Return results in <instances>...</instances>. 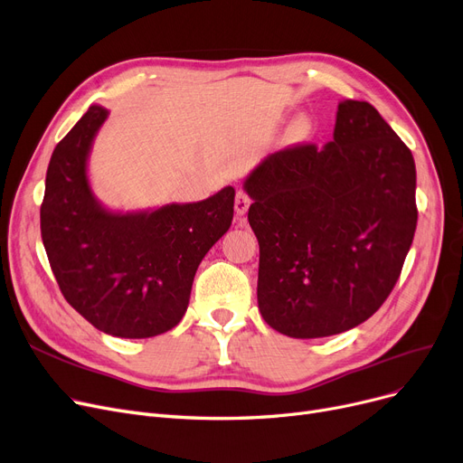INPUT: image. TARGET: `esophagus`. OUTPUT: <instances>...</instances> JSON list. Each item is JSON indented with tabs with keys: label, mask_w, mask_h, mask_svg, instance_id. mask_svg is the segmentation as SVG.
<instances>
[{
	"label": "esophagus",
	"mask_w": 463,
	"mask_h": 463,
	"mask_svg": "<svg viewBox=\"0 0 463 463\" xmlns=\"http://www.w3.org/2000/svg\"><path fill=\"white\" fill-rule=\"evenodd\" d=\"M250 204H251V198L248 196L246 191H238L236 193V198H234V210L238 215H244L248 210H250Z\"/></svg>",
	"instance_id": "34e87169"
}]
</instances>
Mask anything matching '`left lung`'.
Wrapping results in <instances>:
<instances>
[{
	"mask_svg": "<svg viewBox=\"0 0 463 463\" xmlns=\"http://www.w3.org/2000/svg\"><path fill=\"white\" fill-rule=\"evenodd\" d=\"M257 303L293 338L345 333L392 293L416 231V166L369 102L338 104L333 139L269 155L246 177Z\"/></svg>",
	"mask_w": 463,
	"mask_h": 463,
	"instance_id": "1",
	"label": "left lung"
}]
</instances>
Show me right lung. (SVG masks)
Segmentation results:
<instances>
[{
  "mask_svg": "<svg viewBox=\"0 0 463 463\" xmlns=\"http://www.w3.org/2000/svg\"><path fill=\"white\" fill-rule=\"evenodd\" d=\"M108 115L90 106L54 147L42 238L60 291L79 314L108 335L149 338L182 321L200 260L232 223L234 189L153 210L106 208L87 170Z\"/></svg>",
  "mask_w": 463,
  "mask_h": 463,
  "instance_id": "right-lung-1",
  "label": "right lung"
}]
</instances>
